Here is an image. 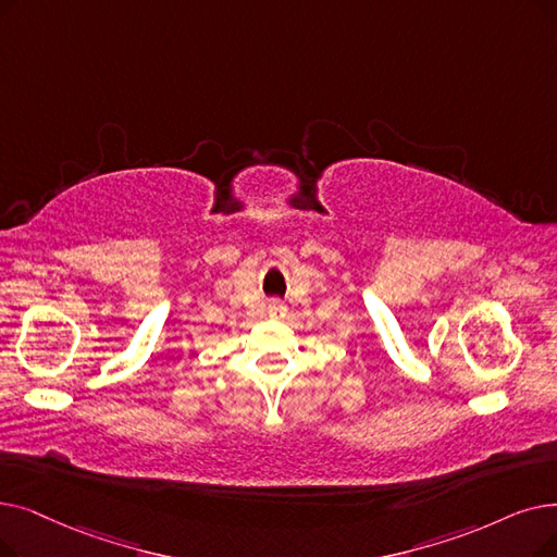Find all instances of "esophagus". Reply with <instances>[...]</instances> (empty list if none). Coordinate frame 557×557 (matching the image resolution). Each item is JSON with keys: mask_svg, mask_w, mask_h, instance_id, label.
Listing matches in <instances>:
<instances>
[{"mask_svg": "<svg viewBox=\"0 0 557 557\" xmlns=\"http://www.w3.org/2000/svg\"><path fill=\"white\" fill-rule=\"evenodd\" d=\"M269 311H271V313H275V317H277V313H284V311H286V307H284L282 302H273V305L269 307Z\"/></svg>", "mask_w": 557, "mask_h": 557, "instance_id": "34e87169", "label": "esophagus"}]
</instances>
